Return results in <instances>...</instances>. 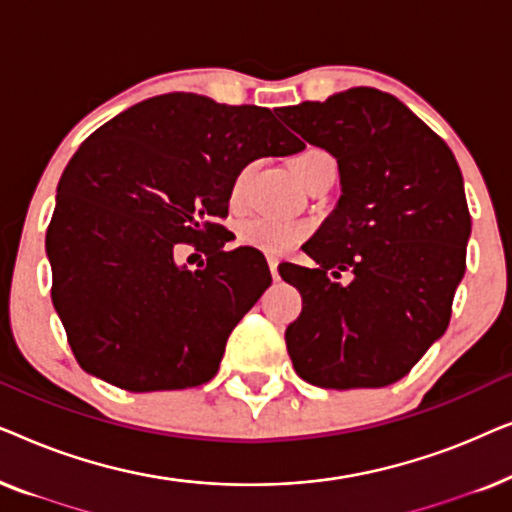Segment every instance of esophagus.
Returning <instances> with one entry per match:
<instances>
[{"label": "esophagus", "instance_id": "34e87169", "mask_svg": "<svg viewBox=\"0 0 512 512\" xmlns=\"http://www.w3.org/2000/svg\"><path fill=\"white\" fill-rule=\"evenodd\" d=\"M268 268H270V272H272V279H277L279 277V258L277 256H268Z\"/></svg>", "mask_w": 512, "mask_h": 512}]
</instances>
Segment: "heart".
<instances>
[{
  "instance_id": "1",
  "label": "heart",
  "mask_w": 512,
  "mask_h": 512,
  "mask_svg": "<svg viewBox=\"0 0 512 512\" xmlns=\"http://www.w3.org/2000/svg\"><path fill=\"white\" fill-rule=\"evenodd\" d=\"M326 158H331L326 151L307 146V149L293 153L289 165L293 174L303 181L307 174ZM247 177L249 172L244 170L237 174V179L233 181V191H230V202H233V205H242L244 193H247ZM307 233H310V228L300 221L275 219V216H254V219L242 223L237 237H240L244 247L268 251V254H284V251L296 247L300 240H305Z\"/></svg>"
}]
</instances>
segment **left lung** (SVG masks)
<instances>
[{"mask_svg": "<svg viewBox=\"0 0 512 512\" xmlns=\"http://www.w3.org/2000/svg\"><path fill=\"white\" fill-rule=\"evenodd\" d=\"M277 116L338 158L342 184L338 207L303 247L317 265H279L303 296L286 328L293 368L314 387H387L450 324L471 235L457 160L422 118L375 88ZM342 274L345 285L334 282Z\"/></svg>", "mask_w": 512, "mask_h": 512, "instance_id": "8db88e82", "label": "left lung"}]
</instances>
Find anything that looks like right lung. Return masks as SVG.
<instances>
[{
    "instance_id": "right-lung-1",
    "label": "right lung",
    "mask_w": 512,
    "mask_h": 512,
    "mask_svg": "<svg viewBox=\"0 0 512 512\" xmlns=\"http://www.w3.org/2000/svg\"><path fill=\"white\" fill-rule=\"evenodd\" d=\"M305 144L270 109L158 95L95 130L69 160L46 230L51 298L86 373L125 391L212 380L272 277L261 251H223L233 181ZM193 243L208 265L179 269Z\"/></svg>"
}]
</instances>
